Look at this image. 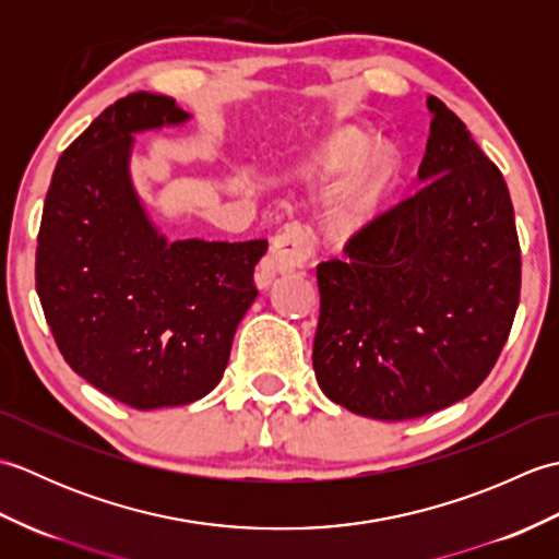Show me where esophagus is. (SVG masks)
<instances>
[{"instance_id":"esophagus-1","label":"esophagus","mask_w":559,"mask_h":559,"mask_svg":"<svg viewBox=\"0 0 559 559\" xmlns=\"http://www.w3.org/2000/svg\"><path fill=\"white\" fill-rule=\"evenodd\" d=\"M312 257H314V240L310 230L300 223H286L278 230V235L273 237L271 252L261 259L259 271H257L259 286H269L278 273L305 266Z\"/></svg>"}]
</instances>
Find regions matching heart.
<instances>
[{
  "mask_svg": "<svg viewBox=\"0 0 559 559\" xmlns=\"http://www.w3.org/2000/svg\"><path fill=\"white\" fill-rule=\"evenodd\" d=\"M362 148V136L343 134L329 148L319 153L310 168L322 175L338 173L343 168H348V165L360 156ZM391 177H394V156H391L389 148H377L372 156L341 185L334 204L336 223L343 225V228H355V225L370 221L384 204Z\"/></svg>",
  "mask_w": 559,
  "mask_h": 559,
  "instance_id": "b5f03b06",
  "label": "heart"
}]
</instances>
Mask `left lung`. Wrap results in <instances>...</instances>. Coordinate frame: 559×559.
<instances>
[{
  "instance_id": "left-lung-1",
  "label": "left lung",
  "mask_w": 559,
  "mask_h": 559,
  "mask_svg": "<svg viewBox=\"0 0 559 559\" xmlns=\"http://www.w3.org/2000/svg\"><path fill=\"white\" fill-rule=\"evenodd\" d=\"M425 182L317 266L312 365L365 418L411 420L471 396L509 338L521 295L514 206L500 168L430 96Z\"/></svg>"
}]
</instances>
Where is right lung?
Segmentation results:
<instances>
[{
    "mask_svg": "<svg viewBox=\"0 0 559 559\" xmlns=\"http://www.w3.org/2000/svg\"><path fill=\"white\" fill-rule=\"evenodd\" d=\"M187 117L146 91L105 108L57 160L35 249V290L59 353L139 411L192 403L221 382L269 249L168 242L146 218L129 180L132 134Z\"/></svg>",
    "mask_w": 559,
    "mask_h": 559,
    "instance_id": "right-lung-1",
    "label": "right lung"
}]
</instances>
